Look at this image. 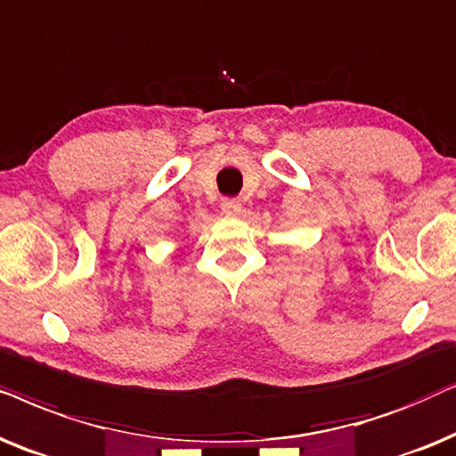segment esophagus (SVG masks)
<instances>
[{
    "label": "esophagus",
    "mask_w": 456,
    "mask_h": 456,
    "mask_svg": "<svg viewBox=\"0 0 456 456\" xmlns=\"http://www.w3.org/2000/svg\"><path fill=\"white\" fill-rule=\"evenodd\" d=\"M221 208L224 215H240L241 212V202L238 198H223Z\"/></svg>",
    "instance_id": "esophagus-1"
}]
</instances>
